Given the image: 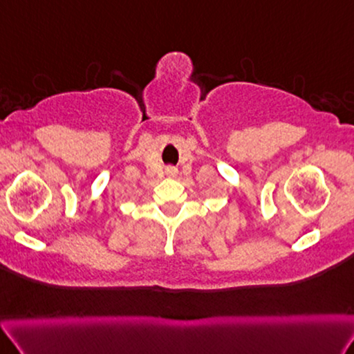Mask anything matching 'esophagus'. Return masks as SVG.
Listing matches in <instances>:
<instances>
[{
	"mask_svg": "<svg viewBox=\"0 0 354 354\" xmlns=\"http://www.w3.org/2000/svg\"><path fill=\"white\" fill-rule=\"evenodd\" d=\"M167 175L168 176H175L176 175V168L175 167H167Z\"/></svg>",
	"mask_w": 354,
	"mask_h": 354,
	"instance_id": "obj_1",
	"label": "esophagus"
}]
</instances>
